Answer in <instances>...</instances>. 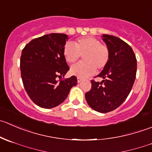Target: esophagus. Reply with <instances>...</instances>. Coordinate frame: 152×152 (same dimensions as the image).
<instances>
[{
    "label": "esophagus",
    "instance_id": "1",
    "mask_svg": "<svg viewBox=\"0 0 152 152\" xmlns=\"http://www.w3.org/2000/svg\"><path fill=\"white\" fill-rule=\"evenodd\" d=\"M82 78H80V77H78V78H77V82H79H79H82Z\"/></svg>",
    "mask_w": 152,
    "mask_h": 152
}]
</instances>
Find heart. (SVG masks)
<instances>
[{"mask_svg": "<svg viewBox=\"0 0 152 152\" xmlns=\"http://www.w3.org/2000/svg\"><path fill=\"white\" fill-rule=\"evenodd\" d=\"M74 45L67 43L63 49V56L68 64H73L83 56L84 61L73 66L70 70L73 75L80 78L87 77L96 71L102 70L108 63L110 51L106 45L92 36L80 38Z\"/></svg>", "mask_w": 152, "mask_h": 152, "instance_id": "b5f03b06", "label": "heart"}]
</instances>
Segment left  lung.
<instances>
[{
  "instance_id": "8db88e82",
  "label": "left lung",
  "mask_w": 152,
  "mask_h": 152,
  "mask_svg": "<svg viewBox=\"0 0 152 152\" xmlns=\"http://www.w3.org/2000/svg\"><path fill=\"white\" fill-rule=\"evenodd\" d=\"M102 37L110 51V58L97 76L103 80L91 81V88L85 94V99L96 111L107 113L121 105L130 94L136 79L137 58L124 41L110 35Z\"/></svg>"
}]
</instances>
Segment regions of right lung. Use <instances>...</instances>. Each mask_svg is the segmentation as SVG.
<instances>
[{"label":"right lung","mask_w":152,"mask_h":152,"mask_svg":"<svg viewBox=\"0 0 152 152\" xmlns=\"http://www.w3.org/2000/svg\"><path fill=\"white\" fill-rule=\"evenodd\" d=\"M68 36L51 33L34 39L23 49L20 60V74L25 91L32 102L43 108L62 103L77 78L59 79L70 67L63 56Z\"/></svg>","instance_id":"right-lung-1"}]
</instances>
